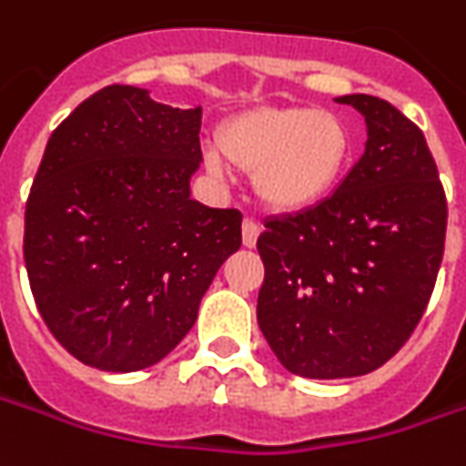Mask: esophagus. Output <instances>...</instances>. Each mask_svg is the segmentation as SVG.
Listing matches in <instances>:
<instances>
[{"mask_svg":"<svg viewBox=\"0 0 466 466\" xmlns=\"http://www.w3.org/2000/svg\"><path fill=\"white\" fill-rule=\"evenodd\" d=\"M259 237V224L255 219H245L242 221V242L245 247H255L258 245Z\"/></svg>","mask_w":466,"mask_h":466,"instance_id":"1","label":"esophagus"}]
</instances>
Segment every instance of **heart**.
<instances>
[{"mask_svg": "<svg viewBox=\"0 0 466 466\" xmlns=\"http://www.w3.org/2000/svg\"><path fill=\"white\" fill-rule=\"evenodd\" d=\"M219 150L234 166L255 170V191L273 211L316 207L339 186L352 157V135L339 114L306 106H259L219 127ZM208 167L221 173L219 155Z\"/></svg>", "mask_w": 466, "mask_h": 466, "instance_id": "heart-1", "label": "heart"}]
</instances>
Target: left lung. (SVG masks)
<instances>
[{
    "label": "left lung",
    "mask_w": 466,
    "mask_h": 466,
    "mask_svg": "<svg viewBox=\"0 0 466 466\" xmlns=\"http://www.w3.org/2000/svg\"><path fill=\"white\" fill-rule=\"evenodd\" d=\"M365 155L321 204L265 221L258 324L300 378L367 375L398 352L429 306L444 258L446 196L419 127L370 94Z\"/></svg>",
    "instance_id": "obj_1"
}]
</instances>
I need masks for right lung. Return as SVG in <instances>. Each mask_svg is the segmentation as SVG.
Listing matches in <instances>:
<instances>
[{"label": "right lung", "mask_w": 466, "mask_h": 466, "mask_svg": "<svg viewBox=\"0 0 466 466\" xmlns=\"http://www.w3.org/2000/svg\"><path fill=\"white\" fill-rule=\"evenodd\" d=\"M201 106L145 88L91 94L46 145L25 207V268L50 334L84 365L135 372L196 324L242 214L193 201Z\"/></svg>", "instance_id": "add662e5"}]
</instances>
